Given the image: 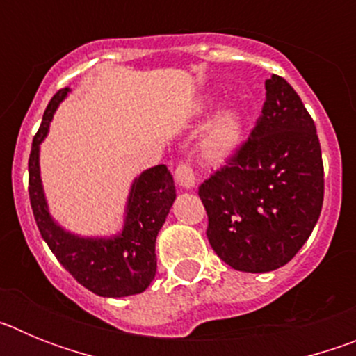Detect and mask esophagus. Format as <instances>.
I'll list each match as a JSON object with an SVG mask.
<instances>
[{
  "instance_id": "esophagus-1",
  "label": "esophagus",
  "mask_w": 356,
  "mask_h": 356,
  "mask_svg": "<svg viewBox=\"0 0 356 356\" xmlns=\"http://www.w3.org/2000/svg\"><path fill=\"white\" fill-rule=\"evenodd\" d=\"M175 178L178 185L184 188H193L196 185V172H194V168L188 162L178 163V168L175 171Z\"/></svg>"
}]
</instances>
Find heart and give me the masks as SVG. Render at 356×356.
<instances>
[{
  "label": "heart",
  "instance_id": "heart-1",
  "mask_svg": "<svg viewBox=\"0 0 356 356\" xmlns=\"http://www.w3.org/2000/svg\"><path fill=\"white\" fill-rule=\"evenodd\" d=\"M212 102H203L200 112H209ZM242 140V115L235 106L219 110L210 121L203 137V147L213 159L232 155Z\"/></svg>",
  "mask_w": 356,
  "mask_h": 356
}]
</instances>
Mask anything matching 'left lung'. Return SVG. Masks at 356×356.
I'll return each mask as SVG.
<instances>
[{
	"label": "left lung",
	"mask_w": 356,
	"mask_h": 356,
	"mask_svg": "<svg viewBox=\"0 0 356 356\" xmlns=\"http://www.w3.org/2000/svg\"><path fill=\"white\" fill-rule=\"evenodd\" d=\"M323 196L316 124L296 90L273 74L250 139L200 187L210 246L237 271H275L310 237Z\"/></svg>",
	"instance_id": "left-lung-1"
}]
</instances>
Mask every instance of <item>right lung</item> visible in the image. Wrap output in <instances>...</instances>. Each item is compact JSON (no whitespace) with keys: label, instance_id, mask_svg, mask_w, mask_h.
I'll return each mask as SVG.
<instances>
[{"label":"right lung","instance_id":"right-lung-1","mask_svg":"<svg viewBox=\"0 0 356 356\" xmlns=\"http://www.w3.org/2000/svg\"><path fill=\"white\" fill-rule=\"evenodd\" d=\"M71 89L65 87L51 97L31 143L28 193L35 222L58 262L85 289L103 298L140 294L155 278V242L176 200L175 180L163 163L140 172L130 187L122 229L115 235L81 237L62 228L49 213L40 180L39 156L49 122Z\"/></svg>","mask_w":356,"mask_h":356}]
</instances>
